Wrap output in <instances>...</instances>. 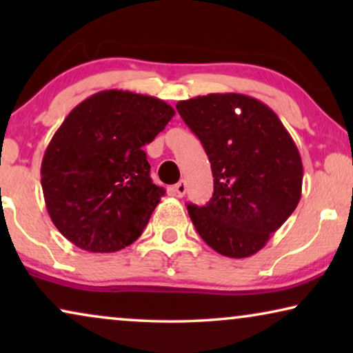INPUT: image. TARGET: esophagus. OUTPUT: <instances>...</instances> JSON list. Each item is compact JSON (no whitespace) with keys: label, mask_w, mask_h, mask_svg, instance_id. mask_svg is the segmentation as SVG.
Masks as SVG:
<instances>
[{"label":"esophagus","mask_w":353,"mask_h":353,"mask_svg":"<svg viewBox=\"0 0 353 353\" xmlns=\"http://www.w3.org/2000/svg\"><path fill=\"white\" fill-rule=\"evenodd\" d=\"M173 190H175V194H176L178 197H183V196L186 194V181H185V180L178 181L176 185H175V188H173Z\"/></svg>","instance_id":"1"}]
</instances>
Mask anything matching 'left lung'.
I'll use <instances>...</instances> for the list:
<instances>
[{
  "mask_svg": "<svg viewBox=\"0 0 353 353\" xmlns=\"http://www.w3.org/2000/svg\"><path fill=\"white\" fill-rule=\"evenodd\" d=\"M201 139L214 175L205 205L188 204L192 225L212 249L250 257L296 210L302 194V159L278 115L262 101L212 93L176 104Z\"/></svg>",
  "mask_w": 353,
  "mask_h": 353,
  "instance_id": "8db88e82",
  "label": "left lung"
}]
</instances>
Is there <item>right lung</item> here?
Segmentation results:
<instances>
[{
	"instance_id": "right-lung-1",
	"label": "right lung",
	"mask_w": 353,
	"mask_h": 353,
	"mask_svg": "<svg viewBox=\"0 0 353 353\" xmlns=\"http://www.w3.org/2000/svg\"><path fill=\"white\" fill-rule=\"evenodd\" d=\"M165 101L99 91L70 110L41 161L52 223L77 248L115 252L141 236L165 190L151 180L144 144L170 122Z\"/></svg>"
}]
</instances>
